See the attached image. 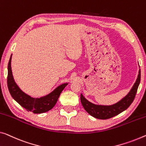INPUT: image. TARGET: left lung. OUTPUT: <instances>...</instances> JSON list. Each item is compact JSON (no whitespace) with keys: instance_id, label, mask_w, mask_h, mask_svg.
<instances>
[{"instance_id":"1","label":"left lung","mask_w":146,"mask_h":146,"mask_svg":"<svg viewBox=\"0 0 146 146\" xmlns=\"http://www.w3.org/2000/svg\"><path fill=\"white\" fill-rule=\"evenodd\" d=\"M140 69L139 70L138 78L131 91L127 95L123 98L120 101L110 106H103L96 105L88 101L86 98L81 94L80 100L83 107L89 114L93 117L99 119H107L121 113L127 110L132 104L135 98L138 87L140 82Z\"/></svg>"}]
</instances>
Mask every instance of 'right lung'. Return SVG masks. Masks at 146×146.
<instances>
[{"instance_id":"right-lung-1","label":"right lung","mask_w":146,"mask_h":146,"mask_svg":"<svg viewBox=\"0 0 146 146\" xmlns=\"http://www.w3.org/2000/svg\"><path fill=\"white\" fill-rule=\"evenodd\" d=\"M12 55L9 60L8 65V88L12 98L18 104L26 109L28 111H32L34 113H42L50 110L54 107L58 98L68 83L58 86L54 91L49 95L41 98H33L27 95L20 89L13 79L12 68H11Z\"/></svg>"}]
</instances>
